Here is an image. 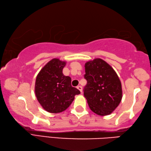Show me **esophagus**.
<instances>
[{"mask_svg":"<svg viewBox=\"0 0 151 151\" xmlns=\"http://www.w3.org/2000/svg\"><path fill=\"white\" fill-rule=\"evenodd\" d=\"M77 88L79 89V90H80V91L81 92H81H82V87L80 86H79L77 87Z\"/></svg>","mask_w":151,"mask_h":151,"instance_id":"34e87169","label":"esophagus"}]
</instances>
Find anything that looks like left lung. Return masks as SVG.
I'll use <instances>...</instances> for the list:
<instances>
[{
	"mask_svg": "<svg viewBox=\"0 0 151 151\" xmlns=\"http://www.w3.org/2000/svg\"><path fill=\"white\" fill-rule=\"evenodd\" d=\"M87 85L83 95L90 109L101 116L111 113L122 99L121 83L109 64L100 58L85 63Z\"/></svg>",
	"mask_w": 151,
	"mask_h": 151,
	"instance_id": "left-lung-1",
	"label": "left lung"
}]
</instances>
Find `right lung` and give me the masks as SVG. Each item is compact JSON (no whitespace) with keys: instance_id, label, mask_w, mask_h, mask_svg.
<instances>
[{"instance_id":"add662e5","label":"right lung","mask_w":151,"mask_h":151,"mask_svg":"<svg viewBox=\"0 0 151 151\" xmlns=\"http://www.w3.org/2000/svg\"><path fill=\"white\" fill-rule=\"evenodd\" d=\"M66 62L54 58L40 71L36 79L35 94L46 111L61 113L71 104L76 95L80 93L71 85V79L63 74Z\"/></svg>"}]
</instances>
